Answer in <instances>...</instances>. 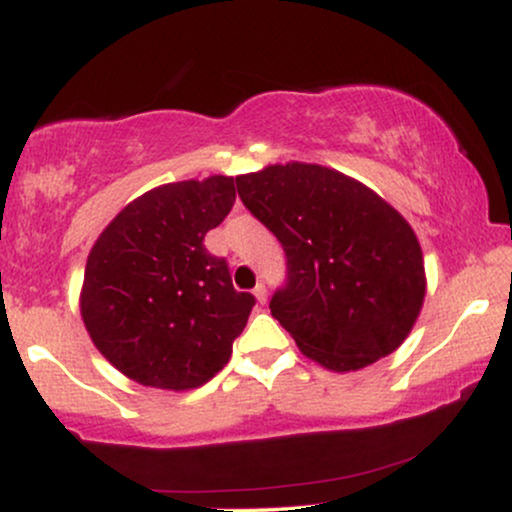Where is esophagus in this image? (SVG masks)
Returning a JSON list of instances; mask_svg holds the SVG:
<instances>
[{"label": "esophagus", "mask_w": 512, "mask_h": 512, "mask_svg": "<svg viewBox=\"0 0 512 512\" xmlns=\"http://www.w3.org/2000/svg\"><path fill=\"white\" fill-rule=\"evenodd\" d=\"M255 298H257V303H267V289H264V284H257L255 286Z\"/></svg>", "instance_id": "34e87169"}]
</instances>
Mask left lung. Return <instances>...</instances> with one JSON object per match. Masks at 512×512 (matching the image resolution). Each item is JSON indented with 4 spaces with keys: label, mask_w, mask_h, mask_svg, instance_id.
<instances>
[{
    "label": "left lung",
    "mask_w": 512,
    "mask_h": 512,
    "mask_svg": "<svg viewBox=\"0 0 512 512\" xmlns=\"http://www.w3.org/2000/svg\"><path fill=\"white\" fill-rule=\"evenodd\" d=\"M238 195L286 252L272 315L320 366L366 368L407 339L426 296L424 255L402 214L315 163L238 175Z\"/></svg>",
    "instance_id": "left-lung-1"
}]
</instances>
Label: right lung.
Segmentation results:
<instances>
[{
  "mask_svg": "<svg viewBox=\"0 0 512 512\" xmlns=\"http://www.w3.org/2000/svg\"><path fill=\"white\" fill-rule=\"evenodd\" d=\"M233 202L226 175L168 182L129 202L93 245L81 317L134 383L192 390L231 358L255 296L233 289L228 262L204 248V236Z\"/></svg>",
  "mask_w": 512,
  "mask_h": 512,
  "instance_id": "add662e5",
  "label": "right lung"
}]
</instances>
